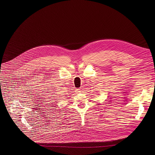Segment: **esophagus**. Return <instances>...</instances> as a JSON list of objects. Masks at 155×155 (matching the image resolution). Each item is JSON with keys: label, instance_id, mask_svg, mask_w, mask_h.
<instances>
[{"label": "esophagus", "instance_id": "34e87169", "mask_svg": "<svg viewBox=\"0 0 155 155\" xmlns=\"http://www.w3.org/2000/svg\"><path fill=\"white\" fill-rule=\"evenodd\" d=\"M76 93H79L81 92V91H80L79 89H76Z\"/></svg>", "mask_w": 155, "mask_h": 155}]
</instances>
